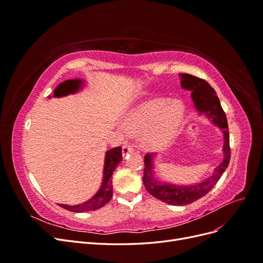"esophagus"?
<instances>
[{
	"label": "esophagus",
	"mask_w": 263,
	"mask_h": 263,
	"mask_svg": "<svg viewBox=\"0 0 263 263\" xmlns=\"http://www.w3.org/2000/svg\"><path fill=\"white\" fill-rule=\"evenodd\" d=\"M132 151H134V146L130 145V144H127V142H125V144L123 145V156H126L127 154L132 153Z\"/></svg>",
	"instance_id": "34e87169"
}]
</instances>
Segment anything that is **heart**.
I'll return each mask as SVG.
<instances>
[{
	"instance_id": "heart-1",
	"label": "heart",
	"mask_w": 263,
	"mask_h": 263,
	"mask_svg": "<svg viewBox=\"0 0 263 263\" xmlns=\"http://www.w3.org/2000/svg\"><path fill=\"white\" fill-rule=\"evenodd\" d=\"M184 115L185 108L181 101L154 99L127 113L123 124L133 134H146V144L157 148L171 140L184 119Z\"/></svg>"
}]
</instances>
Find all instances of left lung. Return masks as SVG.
<instances>
[{
	"mask_svg": "<svg viewBox=\"0 0 263 263\" xmlns=\"http://www.w3.org/2000/svg\"><path fill=\"white\" fill-rule=\"evenodd\" d=\"M181 79V85L183 89L192 91L191 97L193 99L196 109L201 114L208 116L214 124H216L224 133V160L215 169L211 178L194 185L178 186L168 184V183H159L153 172L154 154H147L144 158V181L147 192L154 197L158 198L170 205H186L191 204L208 194L216 184L222 173L226 170L230 160V147H229V133L228 123L224 109L221 108L219 99L213 87L201 78L194 77L187 73H179Z\"/></svg>",
	"mask_w": 263,
	"mask_h": 263,
	"instance_id": "left-lung-1",
	"label": "left lung"
}]
</instances>
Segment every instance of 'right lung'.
<instances>
[{
    "label": "right lung",
    "instance_id": "right-lung-1",
    "mask_svg": "<svg viewBox=\"0 0 263 263\" xmlns=\"http://www.w3.org/2000/svg\"><path fill=\"white\" fill-rule=\"evenodd\" d=\"M82 86V82L80 80H67L60 83L53 92L54 98L65 97L70 93L77 92ZM122 147L118 146L113 149L108 150L105 155V163H104V173H103V182L102 186L99 190V192L95 194L89 201H86L83 204L79 205H65L59 204L61 208L74 213H84L89 211L99 210L103 206L106 205L110 198L113 196V185H112V174L116 168V165L122 161Z\"/></svg>",
    "mask_w": 263,
    "mask_h": 263
}]
</instances>
